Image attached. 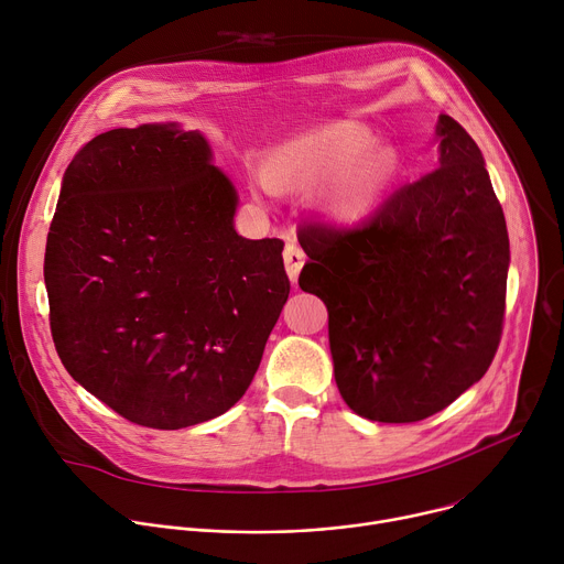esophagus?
Returning a JSON list of instances; mask_svg holds the SVG:
<instances>
[{
  "label": "esophagus",
  "instance_id": "1",
  "mask_svg": "<svg viewBox=\"0 0 564 564\" xmlns=\"http://www.w3.org/2000/svg\"><path fill=\"white\" fill-rule=\"evenodd\" d=\"M283 261H285V272L290 276V281L294 283L299 279V272L305 263V254L301 252V248H296L294 243L285 246V252H283Z\"/></svg>",
  "mask_w": 564,
  "mask_h": 564
}]
</instances>
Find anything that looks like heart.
<instances>
[{
  "mask_svg": "<svg viewBox=\"0 0 564 564\" xmlns=\"http://www.w3.org/2000/svg\"><path fill=\"white\" fill-rule=\"evenodd\" d=\"M366 142L359 133L341 127L310 133L288 144L274 160L272 183L314 185L333 181L328 200L339 214H359L383 189L390 167L381 158H361Z\"/></svg>",
  "mask_w": 564,
  "mask_h": 564,
  "instance_id": "b5f03b06",
  "label": "heart"
}]
</instances>
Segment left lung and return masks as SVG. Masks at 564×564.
<instances>
[{"mask_svg":"<svg viewBox=\"0 0 564 564\" xmlns=\"http://www.w3.org/2000/svg\"><path fill=\"white\" fill-rule=\"evenodd\" d=\"M440 167L352 227L310 220L299 285L328 307L346 404L386 424L426 420L489 370L505 326L509 234L479 147L440 116Z\"/></svg>","mask_w":564,"mask_h":564,"instance_id":"obj_1","label":"left lung"}]
</instances>
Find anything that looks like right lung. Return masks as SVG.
I'll return each mask as SVG.
<instances>
[{"mask_svg":"<svg viewBox=\"0 0 564 564\" xmlns=\"http://www.w3.org/2000/svg\"><path fill=\"white\" fill-rule=\"evenodd\" d=\"M198 131L111 129L68 165L44 254L68 375L124 420L176 431L229 411L288 301L283 240L234 229Z\"/></svg>","mask_w":564,"mask_h":564,"instance_id":"add662e5","label":"right lung"}]
</instances>
